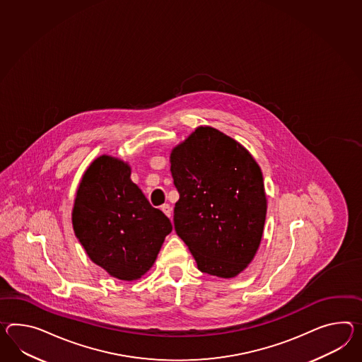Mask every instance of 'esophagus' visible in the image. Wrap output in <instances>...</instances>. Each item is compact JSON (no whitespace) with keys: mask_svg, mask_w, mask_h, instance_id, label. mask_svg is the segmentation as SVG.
I'll return each mask as SVG.
<instances>
[{"mask_svg":"<svg viewBox=\"0 0 362 362\" xmlns=\"http://www.w3.org/2000/svg\"><path fill=\"white\" fill-rule=\"evenodd\" d=\"M160 211L165 213L168 217H171V213H173V209H171V206H170V204H163L162 206H160Z\"/></svg>","mask_w":362,"mask_h":362,"instance_id":"1","label":"esophagus"}]
</instances>
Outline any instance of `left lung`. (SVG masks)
<instances>
[{"label": "left lung", "mask_w": 362, "mask_h": 362, "mask_svg": "<svg viewBox=\"0 0 362 362\" xmlns=\"http://www.w3.org/2000/svg\"><path fill=\"white\" fill-rule=\"evenodd\" d=\"M179 192L174 226L204 274L233 279L260 246L267 194L260 166L237 140L197 127L170 154Z\"/></svg>", "instance_id": "obj_1"}]
</instances>
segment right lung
Listing matches in <instances>:
<instances>
[{
    "label": "right lung",
    "mask_w": 362,
    "mask_h": 362,
    "mask_svg": "<svg viewBox=\"0 0 362 362\" xmlns=\"http://www.w3.org/2000/svg\"><path fill=\"white\" fill-rule=\"evenodd\" d=\"M71 225L91 262L123 281L154 264L173 225L131 180L128 162L103 154L81 177Z\"/></svg>",
    "instance_id": "1"
}]
</instances>
